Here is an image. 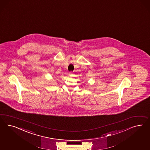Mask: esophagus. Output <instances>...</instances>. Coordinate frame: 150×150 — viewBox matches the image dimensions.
Returning a JSON list of instances; mask_svg holds the SVG:
<instances>
[{
	"instance_id": "34e87169",
	"label": "esophagus",
	"mask_w": 150,
	"mask_h": 150,
	"mask_svg": "<svg viewBox=\"0 0 150 150\" xmlns=\"http://www.w3.org/2000/svg\"><path fill=\"white\" fill-rule=\"evenodd\" d=\"M69 75H70V76H72L73 75H74V74H73V72L72 71H70V73H69Z\"/></svg>"
}]
</instances>
